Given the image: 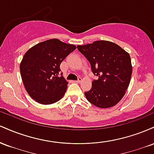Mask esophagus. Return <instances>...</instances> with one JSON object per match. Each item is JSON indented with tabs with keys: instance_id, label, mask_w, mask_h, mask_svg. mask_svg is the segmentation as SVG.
Listing matches in <instances>:
<instances>
[{
	"instance_id": "1",
	"label": "esophagus",
	"mask_w": 154,
	"mask_h": 154,
	"mask_svg": "<svg viewBox=\"0 0 154 154\" xmlns=\"http://www.w3.org/2000/svg\"><path fill=\"white\" fill-rule=\"evenodd\" d=\"M82 82V78H81V77H78V79H77V80L76 81V82L79 83V82Z\"/></svg>"
}]
</instances>
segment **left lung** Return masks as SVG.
I'll use <instances>...</instances> for the list:
<instances>
[{
  "instance_id": "8db88e82",
  "label": "left lung",
  "mask_w": 154,
  "mask_h": 154,
  "mask_svg": "<svg viewBox=\"0 0 154 154\" xmlns=\"http://www.w3.org/2000/svg\"><path fill=\"white\" fill-rule=\"evenodd\" d=\"M77 49L91 63L93 75L98 77L92 82L91 89L85 92L86 98L97 107L114 106L130 84L132 70L130 54L106 40L78 45Z\"/></svg>"
}]
</instances>
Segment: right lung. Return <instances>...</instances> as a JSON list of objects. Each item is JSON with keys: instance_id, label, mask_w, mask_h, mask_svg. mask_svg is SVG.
<instances>
[{"instance_id": "right-lung-1", "label": "right lung", "mask_w": 154, "mask_h": 154, "mask_svg": "<svg viewBox=\"0 0 154 154\" xmlns=\"http://www.w3.org/2000/svg\"><path fill=\"white\" fill-rule=\"evenodd\" d=\"M76 46L51 39L31 48L20 63L24 85L32 99L41 104L57 102L66 91L68 82L60 65Z\"/></svg>"}]
</instances>
